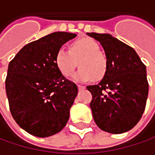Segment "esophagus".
<instances>
[{"mask_svg":"<svg viewBox=\"0 0 155 155\" xmlns=\"http://www.w3.org/2000/svg\"><path fill=\"white\" fill-rule=\"evenodd\" d=\"M78 90L79 91H82V90H85V86H81V85H78Z\"/></svg>","mask_w":155,"mask_h":155,"instance_id":"obj_1","label":"esophagus"}]
</instances>
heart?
Segmentation results:
<instances>
[{
    "label": "heart",
    "mask_w": 155,
    "mask_h": 155,
    "mask_svg": "<svg viewBox=\"0 0 155 155\" xmlns=\"http://www.w3.org/2000/svg\"><path fill=\"white\" fill-rule=\"evenodd\" d=\"M70 51L61 47L55 54V64L60 73L69 77L78 65L80 68L73 76L78 82L101 80L107 70L106 57L100 51L99 44L91 38H80L70 45Z\"/></svg>",
    "instance_id": "1"
}]
</instances>
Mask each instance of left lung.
<instances>
[{
    "instance_id": "1",
    "label": "left lung",
    "mask_w": 155,
    "mask_h": 155,
    "mask_svg": "<svg viewBox=\"0 0 155 155\" xmlns=\"http://www.w3.org/2000/svg\"><path fill=\"white\" fill-rule=\"evenodd\" d=\"M87 34L101 43L107 60L102 81L87 87L92 95L90 106L93 119L106 132H127L140 121L146 106V66L133 48L110 34Z\"/></svg>"
}]
</instances>
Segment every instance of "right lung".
Masks as SVG:
<instances>
[{"mask_svg": "<svg viewBox=\"0 0 155 155\" xmlns=\"http://www.w3.org/2000/svg\"><path fill=\"white\" fill-rule=\"evenodd\" d=\"M76 36L68 32L49 34L25 45L9 63L5 90L12 117L33 136L54 135L69 119L78 87L60 73L55 54Z\"/></svg>", "mask_w": 155, "mask_h": 155, "instance_id": "add662e5", "label": "right lung"}]
</instances>
